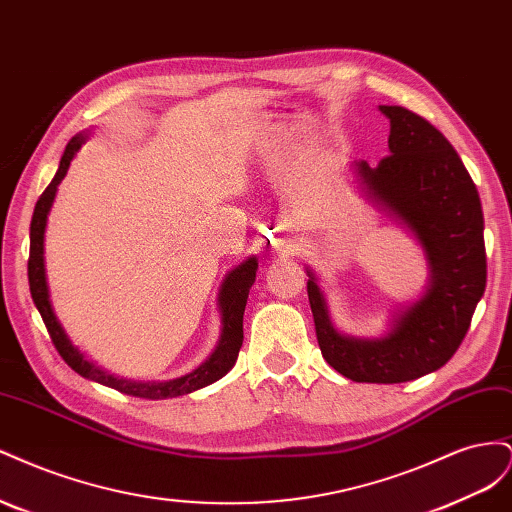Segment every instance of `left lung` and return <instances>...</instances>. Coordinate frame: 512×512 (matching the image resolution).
I'll return each mask as SVG.
<instances>
[{"instance_id": "obj_1", "label": "left lung", "mask_w": 512, "mask_h": 512, "mask_svg": "<svg viewBox=\"0 0 512 512\" xmlns=\"http://www.w3.org/2000/svg\"><path fill=\"white\" fill-rule=\"evenodd\" d=\"M391 121L389 156L356 170L371 196L391 209L421 241L431 282L382 339L339 335L327 303L307 271L320 352L354 382L397 384L440 369L466 337L487 286L485 220L478 190L453 145L431 123L404 106H380Z\"/></svg>"}]
</instances>
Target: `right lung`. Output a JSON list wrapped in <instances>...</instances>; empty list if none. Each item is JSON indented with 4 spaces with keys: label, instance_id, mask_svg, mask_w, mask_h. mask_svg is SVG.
Returning <instances> with one entry per match:
<instances>
[{
    "label": "right lung",
    "instance_id": "add662e5",
    "mask_svg": "<svg viewBox=\"0 0 512 512\" xmlns=\"http://www.w3.org/2000/svg\"><path fill=\"white\" fill-rule=\"evenodd\" d=\"M81 145H83V136H74L66 145L57 173L53 181L46 185L42 196L38 198L32 226H29V260H27L29 290H32V299L46 324V331H49L53 339V346L57 348L61 359H64L76 374H81L83 378H89V380H96L104 386H111V389L132 397H145V399L179 397V395H188L196 389H203V386L215 380H220L222 376H226V371L235 365L243 344V312H245L247 294H250V288L256 280V269H258L256 258H247L243 265H239L235 271L228 273L220 290V307H222V324H224L220 344L203 365L183 378L170 380V382H130L123 378L117 380L113 376H108L106 371L85 361L83 354L70 344V339L66 337L64 329H61V324L53 314V307L49 301V286H46V275H44V228H46V215H49V209L53 205V198L57 192V185L66 177L74 153L81 149Z\"/></svg>",
    "mask_w": 512,
    "mask_h": 512
}]
</instances>
